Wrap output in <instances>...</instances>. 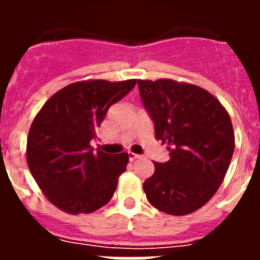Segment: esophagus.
<instances>
[{
  "instance_id": "obj_1",
  "label": "esophagus",
  "mask_w": 260,
  "mask_h": 260,
  "mask_svg": "<svg viewBox=\"0 0 260 260\" xmlns=\"http://www.w3.org/2000/svg\"><path fill=\"white\" fill-rule=\"evenodd\" d=\"M142 156L141 155H137V153L134 152H128V160L130 161H135V160H138V158H141Z\"/></svg>"
}]
</instances>
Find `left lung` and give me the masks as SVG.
I'll return each mask as SVG.
<instances>
[{
    "label": "left lung",
    "mask_w": 260,
    "mask_h": 260,
    "mask_svg": "<svg viewBox=\"0 0 260 260\" xmlns=\"http://www.w3.org/2000/svg\"><path fill=\"white\" fill-rule=\"evenodd\" d=\"M142 103L155 123V137L171 158L153 162L143 183L153 207L174 216L203 207L217 191L234 151L231 117L202 87L173 79L138 80Z\"/></svg>",
    "instance_id": "obj_1"
}]
</instances>
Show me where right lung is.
I'll list each match as a JSON object with an SVG mask.
<instances>
[{
    "label": "right lung",
    "instance_id": "add662e5",
    "mask_svg": "<svg viewBox=\"0 0 260 260\" xmlns=\"http://www.w3.org/2000/svg\"><path fill=\"white\" fill-rule=\"evenodd\" d=\"M135 79L80 80L57 91L34 118L27 137V164L48 201L70 215L102 208L126 171V152H93L110 105L127 95Z\"/></svg>",
    "mask_w": 260,
    "mask_h": 260
}]
</instances>
